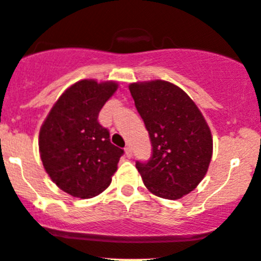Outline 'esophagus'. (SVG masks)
Masks as SVG:
<instances>
[{
    "label": "esophagus",
    "instance_id": "obj_1",
    "mask_svg": "<svg viewBox=\"0 0 261 261\" xmlns=\"http://www.w3.org/2000/svg\"><path fill=\"white\" fill-rule=\"evenodd\" d=\"M124 152H125V154H127V157H128V158H130V157H132V148H130L129 146L125 147V148H124Z\"/></svg>",
    "mask_w": 261,
    "mask_h": 261
}]
</instances>
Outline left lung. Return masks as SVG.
<instances>
[{"label": "left lung", "instance_id": "8db88e82", "mask_svg": "<svg viewBox=\"0 0 261 261\" xmlns=\"http://www.w3.org/2000/svg\"><path fill=\"white\" fill-rule=\"evenodd\" d=\"M148 130L152 157L136 167L153 195L178 200L198 186L212 158L210 127L192 99L165 80L129 84Z\"/></svg>", "mask_w": 261, "mask_h": 261}]
</instances>
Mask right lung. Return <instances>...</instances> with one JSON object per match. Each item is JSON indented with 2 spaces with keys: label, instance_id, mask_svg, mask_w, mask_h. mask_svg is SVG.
Wrapping results in <instances>:
<instances>
[{
  "label": "right lung",
  "instance_id": "1",
  "mask_svg": "<svg viewBox=\"0 0 261 261\" xmlns=\"http://www.w3.org/2000/svg\"><path fill=\"white\" fill-rule=\"evenodd\" d=\"M118 83L84 79L64 91L42 123L39 150L45 171L64 192L91 198L108 189L123 149L111 143L98 115Z\"/></svg>",
  "mask_w": 261,
  "mask_h": 261
}]
</instances>
